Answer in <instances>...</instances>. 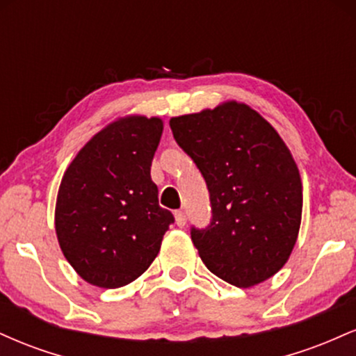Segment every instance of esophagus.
Here are the masks:
<instances>
[{"mask_svg": "<svg viewBox=\"0 0 356 356\" xmlns=\"http://www.w3.org/2000/svg\"><path fill=\"white\" fill-rule=\"evenodd\" d=\"M174 218H175V224H177L179 227H184V226H186V222H187L186 212H184V211H175Z\"/></svg>", "mask_w": 356, "mask_h": 356, "instance_id": "34e87169", "label": "esophagus"}]
</instances>
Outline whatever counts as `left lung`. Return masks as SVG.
<instances>
[{
  "label": "left lung",
  "mask_w": 356,
  "mask_h": 356,
  "mask_svg": "<svg viewBox=\"0 0 356 356\" xmlns=\"http://www.w3.org/2000/svg\"><path fill=\"white\" fill-rule=\"evenodd\" d=\"M169 124L211 194V226L191 231L202 263L238 288L275 276L295 248L303 211L288 145L266 118L236 100Z\"/></svg>",
  "instance_id": "8db88e82"
}]
</instances>
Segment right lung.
<instances>
[{
  "instance_id": "obj_1",
  "label": "right lung",
  "mask_w": 356,
  "mask_h": 356,
  "mask_svg": "<svg viewBox=\"0 0 356 356\" xmlns=\"http://www.w3.org/2000/svg\"><path fill=\"white\" fill-rule=\"evenodd\" d=\"M164 122L127 115L97 132L65 170L56 195L61 252L87 283L120 288L144 275L174 222L150 165Z\"/></svg>"
}]
</instances>
